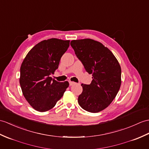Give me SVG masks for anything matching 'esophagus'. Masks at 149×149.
Listing matches in <instances>:
<instances>
[{
    "label": "esophagus",
    "instance_id": "34e87169",
    "mask_svg": "<svg viewBox=\"0 0 149 149\" xmlns=\"http://www.w3.org/2000/svg\"><path fill=\"white\" fill-rule=\"evenodd\" d=\"M75 84V83L74 82H72V81L69 82V85H70V86H73V85Z\"/></svg>",
    "mask_w": 149,
    "mask_h": 149
}]
</instances>
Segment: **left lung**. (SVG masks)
Listing matches in <instances>:
<instances>
[{"label": "left lung", "mask_w": 149, "mask_h": 149, "mask_svg": "<svg viewBox=\"0 0 149 149\" xmlns=\"http://www.w3.org/2000/svg\"><path fill=\"white\" fill-rule=\"evenodd\" d=\"M76 56L88 74L90 84H83L78 103L86 111L96 113L104 110L115 98L121 84V68L108 48L91 39L73 40L70 42Z\"/></svg>", "instance_id": "left-lung-1"}]
</instances>
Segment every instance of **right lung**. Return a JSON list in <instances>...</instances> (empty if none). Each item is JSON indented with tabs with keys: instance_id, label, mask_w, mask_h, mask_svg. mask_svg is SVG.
Segmentation results:
<instances>
[{
	"instance_id": "add662e5",
	"label": "right lung",
	"mask_w": 149,
	"mask_h": 149,
	"mask_svg": "<svg viewBox=\"0 0 149 149\" xmlns=\"http://www.w3.org/2000/svg\"><path fill=\"white\" fill-rule=\"evenodd\" d=\"M70 40L52 38L36 44L24 59L20 68L19 84L23 95L33 108L39 112L51 109L68 87V81L52 79L58 68Z\"/></svg>"
}]
</instances>
